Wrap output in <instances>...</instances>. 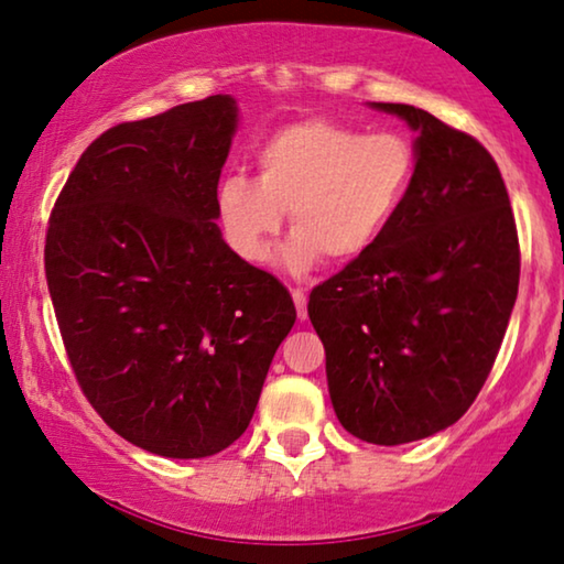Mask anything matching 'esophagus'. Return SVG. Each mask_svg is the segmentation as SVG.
<instances>
[{"mask_svg": "<svg viewBox=\"0 0 564 564\" xmlns=\"http://www.w3.org/2000/svg\"><path fill=\"white\" fill-rule=\"evenodd\" d=\"M291 296H293V304H296V314H299V319L301 322H306L308 319V312H306V293L304 291H301V289H293V293H291Z\"/></svg>", "mask_w": 564, "mask_h": 564, "instance_id": "esophagus-1", "label": "esophagus"}]
</instances>
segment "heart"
Returning a JSON list of instances; mask_svg holds the SVG:
<instances>
[{"label": "heart", "mask_w": 564, "mask_h": 564, "mask_svg": "<svg viewBox=\"0 0 564 564\" xmlns=\"http://www.w3.org/2000/svg\"><path fill=\"white\" fill-rule=\"evenodd\" d=\"M258 178L229 176L217 192V219L245 263H265L291 212L281 265L306 275L324 258L352 265L376 250L399 217L416 171L401 132L308 117L268 134L256 150Z\"/></svg>", "instance_id": "b5f03b06"}]
</instances>
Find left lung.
<instances>
[{
  "instance_id": "left-lung-1",
  "label": "left lung",
  "mask_w": 564,
  "mask_h": 564,
  "mask_svg": "<svg viewBox=\"0 0 564 564\" xmlns=\"http://www.w3.org/2000/svg\"><path fill=\"white\" fill-rule=\"evenodd\" d=\"M370 107L416 132L414 181L376 250L312 291L308 319L339 424L393 447L470 409L509 327L521 263L488 150L424 109Z\"/></svg>"
}]
</instances>
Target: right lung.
<instances>
[{"mask_svg": "<svg viewBox=\"0 0 564 564\" xmlns=\"http://www.w3.org/2000/svg\"><path fill=\"white\" fill-rule=\"evenodd\" d=\"M229 94L107 130L78 158L45 237V279L78 386L153 455H217L248 430L296 306L221 240Z\"/></svg>", "mask_w": 564, "mask_h": 564, "instance_id": "1", "label": "right lung"}]
</instances>
